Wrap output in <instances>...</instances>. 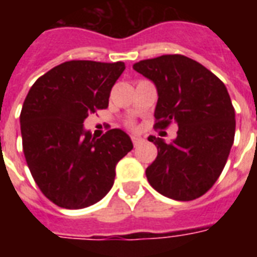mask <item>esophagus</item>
<instances>
[{"label":"esophagus","instance_id":"esophagus-1","mask_svg":"<svg viewBox=\"0 0 257 257\" xmlns=\"http://www.w3.org/2000/svg\"><path fill=\"white\" fill-rule=\"evenodd\" d=\"M142 142V136H139V135H132V143H134L135 146H138Z\"/></svg>","mask_w":257,"mask_h":257}]
</instances>
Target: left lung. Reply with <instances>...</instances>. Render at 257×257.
<instances>
[{
    "instance_id": "obj_1",
    "label": "left lung",
    "mask_w": 257,
    "mask_h": 257,
    "mask_svg": "<svg viewBox=\"0 0 257 257\" xmlns=\"http://www.w3.org/2000/svg\"><path fill=\"white\" fill-rule=\"evenodd\" d=\"M156 85L157 128L178 123L167 145L149 136L158 149L146 169L151 187L168 198L191 201L215 184L234 143L235 112L226 85L209 70L183 55H162L134 64Z\"/></svg>"
}]
</instances>
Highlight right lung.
Listing matches in <instances>:
<instances>
[{"label": "right lung", "mask_w": 257, "mask_h": 257, "mask_svg": "<svg viewBox=\"0 0 257 257\" xmlns=\"http://www.w3.org/2000/svg\"><path fill=\"white\" fill-rule=\"evenodd\" d=\"M123 62L70 60L37 79L20 112L23 153L37 186L53 204L82 209L114 184L118 161L134 149L121 129L96 139L86 117L108 106Z\"/></svg>", "instance_id": "right-lung-1"}]
</instances>
